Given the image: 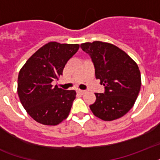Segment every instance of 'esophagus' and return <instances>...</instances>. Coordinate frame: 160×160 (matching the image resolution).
<instances>
[{
    "label": "esophagus",
    "mask_w": 160,
    "mask_h": 160,
    "mask_svg": "<svg viewBox=\"0 0 160 160\" xmlns=\"http://www.w3.org/2000/svg\"><path fill=\"white\" fill-rule=\"evenodd\" d=\"M76 91H77V93L78 94H80V95H83V94H85V90H80V89H78L77 90H76Z\"/></svg>",
    "instance_id": "34e87169"
}]
</instances>
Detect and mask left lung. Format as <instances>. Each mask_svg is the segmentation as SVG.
<instances>
[{"instance_id": "left-lung-1", "label": "left lung", "mask_w": 160, "mask_h": 160, "mask_svg": "<svg viewBox=\"0 0 160 160\" xmlns=\"http://www.w3.org/2000/svg\"><path fill=\"white\" fill-rule=\"evenodd\" d=\"M90 55L95 77L105 86V93H95L90 105L95 116L111 121L124 116L134 106L141 86L140 71L134 60L112 44L94 41L80 45Z\"/></svg>"}]
</instances>
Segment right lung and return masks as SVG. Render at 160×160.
<instances>
[{"label":"right lung","instance_id":"1","mask_svg":"<svg viewBox=\"0 0 160 160\" xmlns=\"http://www.w3.org/2000/svg\"><path fill=\"white\" fill-rule=\"evenodd\" d=\"M78 44L49 42L39 49L21 68L17 93L24 109L40 124L56 125L70 114L75 90H65L52 81L62 75L67 61L79 50Z\"/></svg>","mask_w":160,"mask_h":160}]
</instances>
